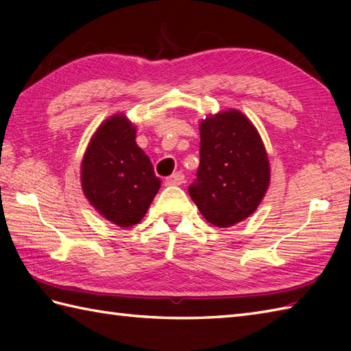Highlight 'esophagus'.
I'll return each mask as SVG.
<instances>
[{
    "label": "esophagus",
    "mask_w": 351,
    "mask_h": 351,
    "mask_svg": "<svg viewBox=\"0 0 351 351\" xmlns=\"http://www.w3.org/2000/svg\"><path fill=\"white\" fill-rule=\"evenodd\" d=\"M164 182H166V185H181V184L185 182V178L181 173V171H178V173L167 176L166 181H164Z\"/></svg>",
    "instance_id": "obj_1"
}]
</instances>
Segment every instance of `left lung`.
Returning <instances> with one entry per match:
<instances>
[{
    "instance_id": "left-lung-1",
    "label": "left lung",
    "mask_w": 351,
    "mask_h": 351,
    "mask_svg": "<svg viewBox=\"0 0 351 351\" xmlns=\"http://www.w3.org/2000/svg\"><path fill=\"white\" fill-rule=\"evenodd\" d=\"M189 187L200 214L219 228L255 213L270 184V162L255 126L238 110L200 122V164Z\"/></svg>"
}]
</instances>
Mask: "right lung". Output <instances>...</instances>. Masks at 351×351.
Wrapping results in <instances>:
<instances>
[{
	"instance_id": "1",
	"label": "right lung",
	"mask_w": 351,
	"mask_h": 351,
	"mask_svg": "<svg viewBox=\"0 0 351 351\" xmlns=\"http://www.w3.org/2000/svg\"><path fill=\"white\" fill-rule=\"evenodd\" d=\"M161 181L136 143V126L123 114L104 122L81 162V187L88 202L114 225L130 228L147 213Z\"/></svg>"
}]
</instances>
